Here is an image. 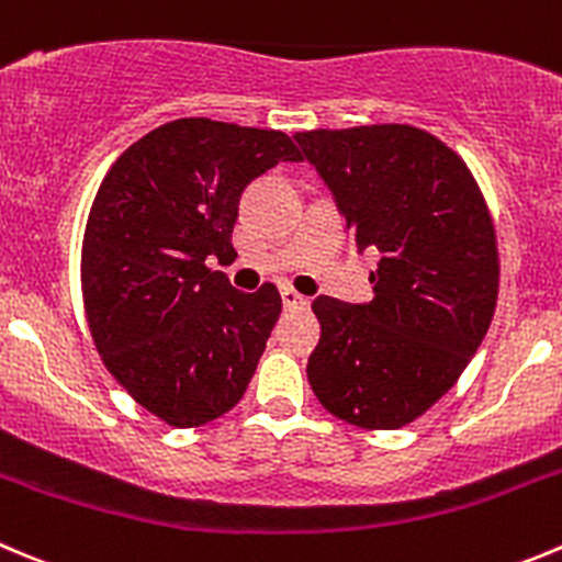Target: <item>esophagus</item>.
Masks as SVG:
<instances>
[{"label": "esophagus", "mask_w": 562, "mask_h": 562, "mask_svg": "<svg viewBox=\"0 0 562 562\" xmlns=\"http://www.w3.org/2000/svg\"><path fill=\"white\" fill-rule=\"evenodd\" d=\"M280 296H282V305H285V307H307V305H311V299L302 296V293L293 291V288H282Z\"/></svg>", "instance_id": "1"}]
</instances>
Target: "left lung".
Masks as SVG:
<instances>
[{
  "label": "left lung",
  "mask_w": 562,
  "mask_h": 562,
  "mask_svg": "<svg viewBox=\"0 0 562 562\" xmlns=\"http://www.w3.org/2000/svg\"><path fill=\"white\" fill-rule=\"evenodd\" d=\"M293 140L358 251H380L371 302H313L322 340L307 380L355 427H405L458 382L494 318L499 255L485 199L447 144L407 124L313 130Z\"/></svg>",
  "instance_id": "1"
}]
</instances>
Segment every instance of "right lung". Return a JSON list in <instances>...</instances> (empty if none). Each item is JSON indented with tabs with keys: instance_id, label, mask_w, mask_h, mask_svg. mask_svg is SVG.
Instances as JSON below:
<instances>
[{
	"instance_id": "right-lung-1",
	"label": "right lung",
	"mask_w": 562,
	"mask_h": 562,
	"mask_svg": "<svg viewBox=\"0 0 562 562\" xmlns=\"http://www.w3.org/2000/svg\"><path fill=\"white\" fill-rule=\"evenodd\" d=\"M302 155L285 133L210 119L162 124L99 186L82 240L93 344L138 405L202 427L244 396L282 299L244 293L207 260H235L240 193Z\"/></svg>"
}]
</instances>
